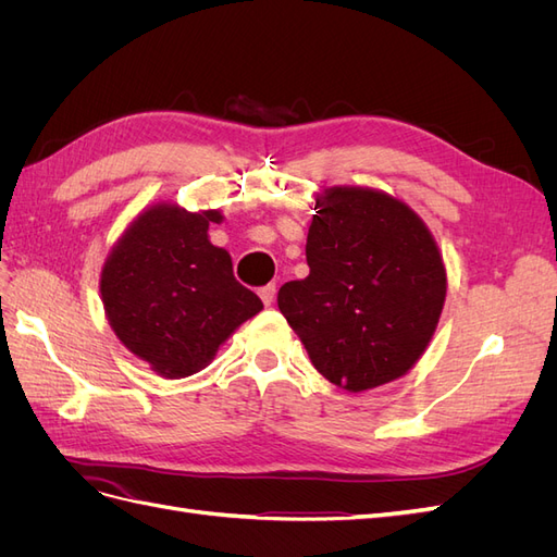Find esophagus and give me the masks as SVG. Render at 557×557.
Returning a JSON list of instances; mask_svg holds the SVG:
<instances>
[{
    "mask_svg": "<svg viewBox=\"0 0 557 557\" xmlns=\"http://www.w3.org/2000/svg\"><path fill=\"white\" fill-rule=\"evenodd\" d=\"M274 297H276V285L274 283H269V285H264V288H260V299L264 301L267 307H272Z\"/></svg>",
    "mask_w": 557,
    "mask_h": 557,
    "instance_id": "1",
    "label": "esophagus"
}]
</instances>
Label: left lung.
<instances>
[{"label": "left lung", "instance_id": "1", "mask_svg": "<svg viewBox=\"0 0 557 557\" xmlns=\"http://www.w3.org/2000/svg\"><path fill=\"white\" fill-rule=\"evenodd\" d=\"M307 264V278L281 285L278 309L318 372L350 393L407 374L446 299L425 223L385 193L330 188L315 201Z\"/></svg>", "mask_w": 557, "mask_h": 557}]
</instances>
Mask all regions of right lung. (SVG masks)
Wrapping results in <instances>:
<instances>
[{
	"label": "right lung",
	"mask_w": 557,
	"mask_h": 557,
	"mask_svg": "<svg viewBox=\"0 0 557 557\" xmlns=\"http://www.w3.org/2000/svg\"><path fill=\"white\" fill-rule=\"evenodd\" d=\"M221 211L156 205L134 221L104 262L102 301L117 339L164 379L205 369L260 297L232 274L225 248L209 242Z\"/></svg>",
	"instance_id": "right-lung-1"
}]
</instances>
